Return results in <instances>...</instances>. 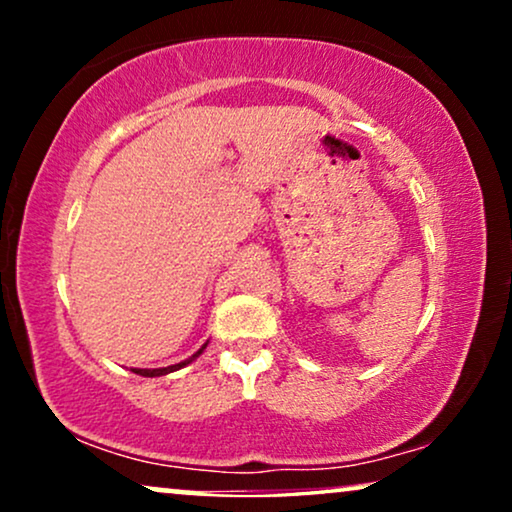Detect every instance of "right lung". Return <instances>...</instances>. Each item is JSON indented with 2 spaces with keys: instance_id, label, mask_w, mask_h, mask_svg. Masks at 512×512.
Returning <instances> with one entry per match:
<instances>
[{
  "instance_id": "obj_1",
  "label": "right lung",
  "mask_w": 512,
  "mask_h": 512,
  "mask_svg": "<svg viewBox=\"0 0 512 512\" xmlns=\"http://www.w3.org/2000/svg\"><path fill=\"white\" fill-rule=\"evenodd\" d=\"M207 347V345H205ZM202 347V349H205ZM202 349H198V352H195L191 359H186V361H181V363H174V366H167V368H153V370H149V368H132V373H137V375H142V377H158V375H167V373H172V370H179V368H184V366H188V363H191L193 359H198V356L202 354Z\"/></svg>"
}]
</instances>
